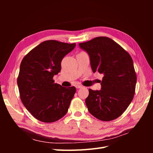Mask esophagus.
I'll list each match as a JSON object with an SVG mask.
<instances>
[{"mask_svg": "<svg viewBox=\"0 0 153 153\" xmlns=\"http://www.w3.org/2000/svg\"><path fill=\"white\" fill-rule=\"evenodd\" d=\"M76 87L77 89H80V88H83V85H76Z\"/></svg>", "mask_w": 153, "mask_h": 153, "instance_id": "esophagus-1", "label": "esophagus"}]
</instances>
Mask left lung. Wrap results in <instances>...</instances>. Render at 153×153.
<instances>
[{
  "label": "left lung",
  "mask_w": 153,
  "mask_h": 153,
  "mask_svg": "<svg viewBox=\"0 0 153 153\" xmlns=\"http://www.w3.org/2000/svg\"><path fill=\"white\" fill-rule=\"evenodd\" d=\"M89 54L93 72L103 74L101 90L89 89V112L102 121H111L125 112L135 92L137 76L129 54L110 38L98 37L79 44Z\"/></svg>",
  "instance_id": "8db88e82"
}]
</instances>
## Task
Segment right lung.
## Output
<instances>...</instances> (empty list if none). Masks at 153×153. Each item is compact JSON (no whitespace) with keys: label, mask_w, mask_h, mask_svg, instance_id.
<instances>
[{"label":"right lung","mask_w":153,"mask_h":153,"mask_svg":"<svg viewBox=\"0 0 153 153\" xmlns=\"http://www.w3.org/2000/svg\"><path fill=\"white\" fill-rule=\"evenodd\" d=\"M76 43L56 40L42 42L22 60L17 79L19 97L25 108L41 122L51 123L66 114L76 89L55 83L62 58Z\"/></svg>","instance_id":"add662e5"}]
</instances>
